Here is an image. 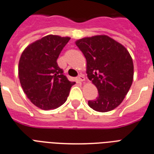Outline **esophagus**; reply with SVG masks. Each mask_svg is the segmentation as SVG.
<instances>
[{"label":"esophagus","mask_w":154,"mask_h":154,"mask_svg":"<svg viewBox=\"0 0 154 154\" xmlns=\"http://www.w3.org/2000/svg\"><path fill=\"white\" fill-rule=\"evenodd\" d=\"M77 79H78L79 81L83 82V81L85 80V77H84V75H83V74H80V75H78V77H77Z\"/></svg>","instance_id":"esophagus-1"}]
</instances>
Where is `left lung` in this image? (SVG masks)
<instances>
[{
  "instance_id": "1",
  "label": "left lung",
  "mask_w": 154,
  "mask_h": 154,
  "mask_svg": "<svg viewBox=\"0 0 154 154\" xmlns=\"http://www.w3.org/2000/svg\"><path fill=\"white\" fill-rule=\"evenodd\" d=\"M87 60V74L96 86L97 97L88 105L98 112L118 106L131 87L134 63L128 51L106 35L85 37L76 41Z\"/></svg>"
}]
</instances>
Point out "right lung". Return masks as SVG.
<instances>
[{"mask_svg":"<svg viewBox=\"0 0 154 154\" xmlns=\"http://www.w3.org/2000/svg\"><path fill=\"white\" fill-rule=\"evenodd\" d=\"M70 39L48 35L30 44L20 56L18 75L23 92L31 103L42 110L63 104L75 84L63 75L57 62Z\"/></svg>","mask_w":154,"mask_h":154,"instance_id":"1","label":"right lung"}]
</instances>
